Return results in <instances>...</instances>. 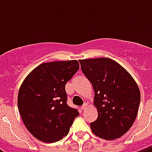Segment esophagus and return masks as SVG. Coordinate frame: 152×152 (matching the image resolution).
I'll return each mask as SVG.
<instances>
[{
	"label": "esophagus",
	"instance_id": "obj_1",
	"mask_svg": "<svg viewBox=\"0 0 152 152\" xmlns=\"http://www.w3.org/2000/svg\"><path fill=\"white\" fill-rule=\"evenodd\" d=\"M87 106H88V103H87V102H84L83 106H81V109H82V110H85Z\"/></svg>",
	"mask_w": 152,
	"mask_h": 152
}]
</instances>
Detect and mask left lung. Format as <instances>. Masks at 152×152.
Instances as JSON below:
<instances>
[{
	"label": "left lung",
	"instance_id": "1",
	"mask_svg": "<svg viewBox=\"0 0 152 152\" xmlns=\"http://www.w3.org/2000/svg\"><path fill=\"white\" fill-rule=\"evenodd\" d=\"M79 61L95 91L98 118L90 124L92 132L110 140L122 137L135 121L140 102V92L134 79L110 58Z\"/></svg>",
	"mask_w": 152,
	"mask_h": 152
}]
</instances>
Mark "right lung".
<instances>
[{
  "mask_svg": "<svg viewBox=\"0 0 152 152\" xmlns=\"http://www.w3.org/2000/svg\"><path fill=\"white\" fill-rule=\"evenodd\" d=\"M79 69L76 60L43 63L23 82L18 108L27 130L39 140L53 143L63 139L80 114L68 106L65 91V84Z\"/></svg>",
  "mask_w": 152,
  "mask_h": 152,
  "instance_id": "right-lung-1",
  "label": "right lung"
}]
</instances>
